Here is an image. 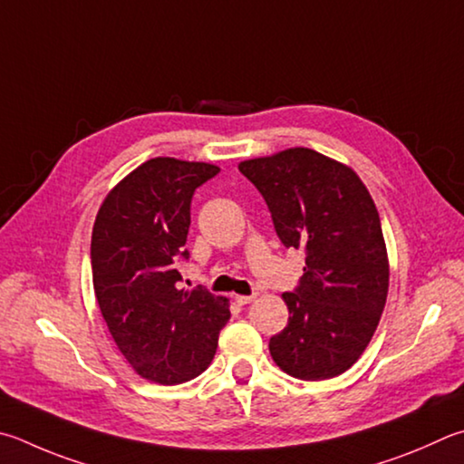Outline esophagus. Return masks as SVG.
Wrapping results in <instances>:
<instances>
[{"label":"esophagus","instance_id":"1","mask_svg":"<svg viewBox=\"0 0 464 464\" xmlns=\"http://www.w3.org/2000/svg\"><path fill=\"white\" fill-rule=\"evenodd\" d=\"M256 300V294H249V296H241V294H237V296H235V302H237L239 306H246V304H249V302H254Z\"/></svg>","mask_w":464,"mask_h":464}]
</instances>
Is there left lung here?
<instances>
[{"instance_id":"1","label":"left lung","mask_w":464,"mask_h":464,"mask_svg":"<svg viewBox=\"0 0 464 464\" xmlns=\"http://www.w3.org/2000/svg\"><path fill=\"white\" fill-rule=\"evenodd\" d=\"M239 172L266 198L284 246L306 251L298 288L282 294L290 318L269 339L272 359L304 382L344 373L372 341L390 288L372 195L353 168L310 148L246 160Z\"/></svg>"}]
</instances>
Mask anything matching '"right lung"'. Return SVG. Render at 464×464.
Listing matches in <instances>:
<instances>
[{
	"label": "right lung",
	"mask_w": 464,
	"mask_h": 464,
	"mask_svg": "<svg viewBox=\"0 0 464 464\" xmlns=\"http://www.w3.org/2000/svg\"><path fill=\"white\" fill-rule=\"evenodd\" d=\"M215 164L151 158L109 190L91 237L92 288L109 333L133 372L176 385L215 357L229 300L203 288L179 290V261L195 190Z\"/></svg>",
	"instance_id": "obj_1"
}]
</instances>
